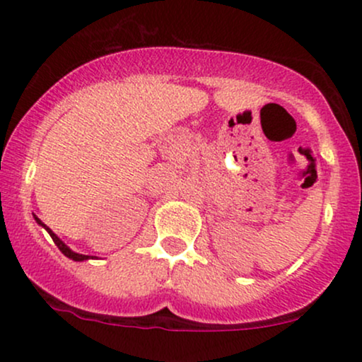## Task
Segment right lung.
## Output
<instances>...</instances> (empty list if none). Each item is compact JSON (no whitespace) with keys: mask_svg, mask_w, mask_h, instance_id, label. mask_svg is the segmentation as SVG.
I'll list each match as a JSON object with an SVG mask.
<instances>
[{"mask_svg":"<svg viewBox=\"0 0 362 362\" xmlns=\"http://www.w3.org/2000/svg\"><path fill=\"white\" fill-rule=\"evenodd\" d=\"M34 218H35V221L40 224V226H42V228H45V230H47V233H49V235H51V238L54 240V243H56V245H57V248H59V250H61L62 253H64V255H66V257H68V259H71V260H74V262H81V260H88V259H95V257H90V255H81V253H76V252H73V250H71V248H69V247H68V245H64V243H62V242H61V238H57V235H56V233H54V231L51 230V228H49V226H45V224H44L42 221H40V219H39V218H37V216H35V214H34Z\"/></svg>","mask_w":362,"mask_h":362,"instance_id":"add662e5","label":"right lung"}]
</instances>
